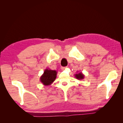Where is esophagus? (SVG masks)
<instances>
[{"instance_id": "obj_1", "label": "esophagus", "mask_w": 123, "mask_h": 123, "mask_svg": "<svg viewBox=\"0 0 123 123\" xmlns=\"http://www.w3.org/2000/svg\"><path fill=\"white\" fill-rule=\"evenodd\" d=\"M66 68H67V67H61V69L62 70H64V69H65Z\"/></svg>"}]
</instances>
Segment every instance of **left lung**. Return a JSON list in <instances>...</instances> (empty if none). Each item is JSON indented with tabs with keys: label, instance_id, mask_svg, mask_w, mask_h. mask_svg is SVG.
I'll use <instances>...</instances> for the list:
<instances>
[{
	"label": "left lung",
	"instance_id": "1",
	"mask_svg": "<svg viewBox=\"0 0 123 123\" xmlns=\"http://www.w3.org/2000/svg\"><path fill=\"white\" fill-rule=\"evenodd\" d=\"M76 79H78L79 80H83L85 78V75L84 74H83V73L82 72H80L79 73L75 74L74 75Z\"/></svg>",
	"mask_w": 123,
	"mask_h": 123
}]
</instances>
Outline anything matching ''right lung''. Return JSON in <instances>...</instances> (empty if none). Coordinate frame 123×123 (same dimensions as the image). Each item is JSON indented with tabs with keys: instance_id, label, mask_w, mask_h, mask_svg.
<instances>
[{
	"instance_id": "add662e5",
	"label": "right lung",
	"mask_w": 123,
	"mask_h": 123,
	"mask_svg": "<svg viewBox=\"0 0 123 123\" xmlns=\"http://www.w3.org/2000/svg\"><path fill=\"white\" fill-rule=\"evenodd\" d=\"M57 74L56 70L47 68L40 77V81L44 86H49L55 80Z\"/></svg>"
}]
</instances>
